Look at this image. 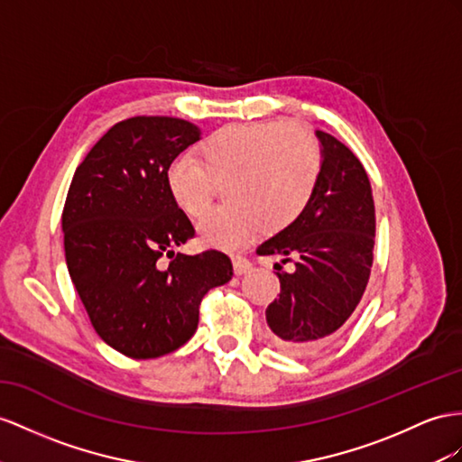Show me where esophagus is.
Wrapping results in <instances>:
<instances>
[{
	"label": "esophagus",
	"mask_w": 462,
	"mask_h": 462,
	"mask_svg": "<svg viewBox=\"0 0 462 462\" xmlns=\"http://www.w3.org/2000/svg\"><path fill=\"white\" fill-rule=\"evenodd\" d=\"M232 263H234V273L236 275H244L247 271L252 269V262L244 255H234L232 257Z\"/></svg>",
	"instance_id": "esophagus-1"
}]
</instances>
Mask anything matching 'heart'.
Wrapping results in <instances>:
<instances>
[{"mask_svg": "<svg viewBox=\"0 0 462 462\" xmlns=\"http://www.w3.org/2000/svg\"><path fill=\"white\" fill-rule=\"evenodd\" d=\"M324 168L320 142L306 126L277 121L236 123L215 130L200 144V162L177 156L165 183L187 217L207 210L216 181L226 205L199 224L203 244L238 250L265 228L279 232L297 222L316 193Z\"/></svg>", "mask_w": 462, "mask_h": 462, "instance_id": "obj_1", "label": "heart"}]
</instances>
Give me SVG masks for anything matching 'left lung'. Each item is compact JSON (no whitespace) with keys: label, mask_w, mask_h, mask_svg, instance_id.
<instances>
[{"label":"left lung","mask_w":462,"mask_h":462,"mask_svg":"<svg viewBox=\"0 0 462 462\" xmlns=\"http://www.w3.org/2000/svg\"><path fill=\"white\" fill-rule=\"evenodd\" d=\"M324 168L302 217L257 247L281 255V294L267 306L273 341L285 353L312 355L334 339L363 299L373 267L376 232L369 175L359 158L332 134L318 130Z\"/></svg>","instance_id":"left-lung-1"}]
</instances>
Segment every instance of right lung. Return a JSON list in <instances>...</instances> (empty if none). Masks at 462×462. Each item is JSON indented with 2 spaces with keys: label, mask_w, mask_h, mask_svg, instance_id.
I'll return each mask as SVG.
<instances>
[{
  "label": "right lung",
  "mask_w": 462,
  "mask_h": 462,
  "mask_svg": "<svg viewBox=\"0 0 462 462\" xmlns=\"http://www.w3.org/2000/svg\"><path fill=\"white\" fill-rule=\"evenodd\" d=\"M199 140L175 116L116 123L78 165L62 210L69 277L105 344L156 359L193 337L199 304L234 275L226 254L173 252L195 236L165 183L168 165Z\"/></svg>",
  "instance_id": "right-lung-1"
}]
</instances>
